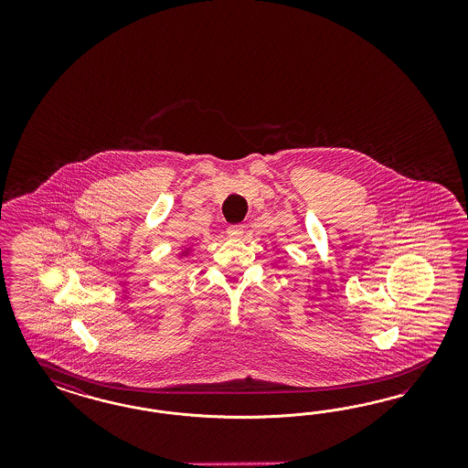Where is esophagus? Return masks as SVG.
<instances>
[{
  "instance_id": "34e87169",
  "label": "esophagus",
  "mask_w": 468,
  "mask_h": 468,
  "mask_svg": "<svg viewBox=\"0 0 468 468\" xmlns=\"http://www.w3.org/2000/svg\"><path fill=\"white\" fill-rule=\"evenodd\" d=\"M227 231L231 239H240L241 235H243V225H229L227 228Z\"/></svg>"
}]
</instances>
